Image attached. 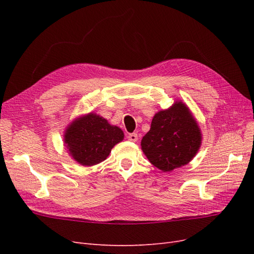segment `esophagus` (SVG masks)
<instances>
[{"label":"esophagus","mask_w":254,"mask_h":254,"mask_svg":"<svg viewBox=\"0 0 254 254\" xmlns=\"http://www.w3.org/2000/svg\"><path fill=\"white\" fill-rule=\"evenodd\" d=\"M128 140L131 141V142H135L137 141V134L136 133H129L128 134Z\"/></svg>","instance_id":"obj_1"}]
</instances>
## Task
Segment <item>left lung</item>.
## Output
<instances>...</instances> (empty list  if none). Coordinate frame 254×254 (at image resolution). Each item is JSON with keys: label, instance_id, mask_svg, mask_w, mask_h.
Masks as SVG:
<instances>
[{"label": "left lung", "instance_id": "1", "mask_svg": "<svg viewBox=\"0 0 254 254\" xmlns=\"http://www.w3.org/2000/svg\"><path fill=\"white\" fill-rule=\"evenodd\" d=\"M200 144V129L182 102L155 114L150 130L141 142L142 150L150 163L163 172L188 164Z\"/></svg>", "mask_w": 254, "mask_h": 254}]
</instances>
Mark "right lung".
I'll list each match as a JSON object with an SVG mask.
<instances>
[{
	"label": "right lung",
	"mask_w": 254,
	"mask_h": 254,
	"mask_svg": "<svg viewBox=\"0 0 254 254\" xmlns=\"http://www.w3.org/2000/svg\"><path fill=\"white\" fill-rule=\"evenodd\" d=\"M124 139L122 129L99 115L89 113L67 127L64 143L70 155L81 165L91 166L109 156L115 144Z\"/></svg>",
	"instance_id": "add662e5"
}]
</instances>
